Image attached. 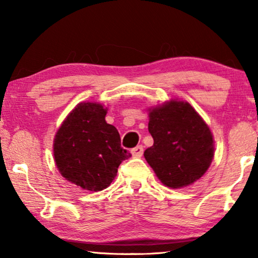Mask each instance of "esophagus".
Segmentation results:
<instances>
[{
    "label": "esophagus",
    "instance_id": "esophagus-1",
    "mask_svg": "<svg viewBox=\"0 0 258 258\" xmlns=\"http://www.w3.org/2000/svg\"><path fill=\"white\" fill-rule=\"evenodd\" d=\"M132 154L134 157H141L143 155V147L142 146H137L132 149Z\"/></svg>",
    "mask_w": 258,
    "mask_h": 258
}]
</instances>
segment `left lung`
Segmentation results:
<instances>
[{
	"instance_id": "1",
	"label": "left lung",
	"mask_w": 258,
	"mask_h": 258,
	"mask_svg": "<svg viewBox=\"0 0 258 258\" xmlns=\"http://www.w3.org/2000/svg\"><path fill=\"white\" fill-rule=\"evenodd\" d=\"M154 144L144 157L161 182L169 188H182L202 177L214 157L209 126L191 105L170 101L149 112Z\"/></svg>"
}]
</instances>
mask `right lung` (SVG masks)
Listing matches in <instances>:
<instances>
[{
    "instance_id": "obj_1",
    "label": "right lung",
    "mask_w": 258,
    "mask_h": 258,
    "mask_svg": "<svg viewBox=\"0 0 258 258\" xmlns=\"http://www.w3.org/2000/svg\"><path fill=\"white\" fill-rule=\"evenodd\" d=\"M107 109L80 103L70 112L54 141V156L66 179L90 191L110 185L118 165L132 155L121 147L114 125L105 122Z\"/></svg>"
}]
</instances>
